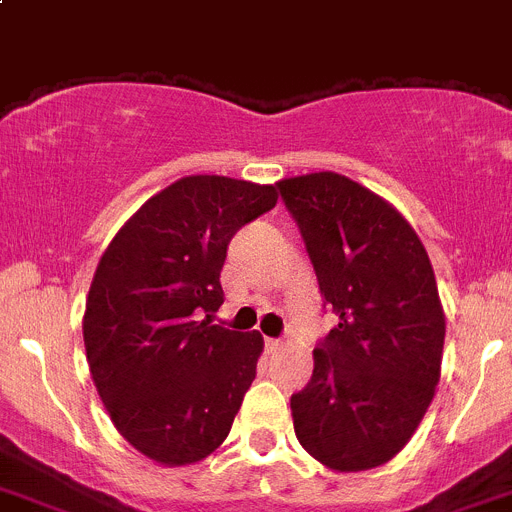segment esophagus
Here are the masks:
<instances>
[{
  "label": "esophagus",
  "instance_id": "1",
  "mask_svg": "<svg viewBox=\"0 0 512 512\" xmlns=\"http://www.w3.org/2000/svg\"><path fill=\"white\" fill-rule=\"evenodd\" d=\"M283 349V342L280 339H273V336H265V352L267 354H275Z\"/></svg>",
  "mask_w": 512,
  "mask_h": 512
}]
</instances>
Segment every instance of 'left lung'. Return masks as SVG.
Returning a JSON list of instances; mask_svg holds the SVG:
<instances>
[{"label":"left lung","mask_w":512,"mask_h":512,"mask_svg":"<svg viewBox=\"0 0 512 512\" xmlns=\"http://www.w3.org/2000/svg\"><path fill=\"white\" fill-rule=\"evenodd\" d=\"M298 224L324 308L339 324L313 349L308 385L290 395L293 428L339 472L393 459L434 400L444 311L421 239L390 204L339 173L278 183Z\"/></svg>","instance_id":"obj_1"}]
</instances>
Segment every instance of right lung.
Listing matches in <instances>:
<instances>
[{"label":"right lung","mask_w":512,"mask_h":512,"mask_svg":"<svg viewBox=\"0 0 512 512\" xmlns=\"http://www.w3.org/2000/svg\"><path fill=\"white\" fill-rule=\"evenodd\" d=\"M278 204L273 186L188 176L147 201L96 267L84 316L91 377L119 434L163 464L227 439L262 336L211 324L229 242Z\"/></svg>","instance_id":"1"}]
</instances>
